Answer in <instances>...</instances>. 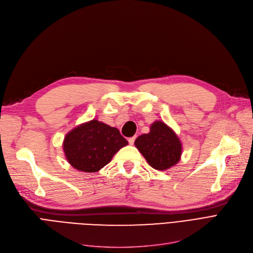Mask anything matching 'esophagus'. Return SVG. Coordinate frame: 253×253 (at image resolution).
I'll return each mask as SVG.
<instances>
[{"label":"esophagus","instance_id":"esophagus-1","mask_svg":"<svg viewBox=\"0 0 253 253\" xmlns=\"http://www.w3.org/2000/svg\"><path fill=\"white\" fill-rule=\"evenodd\" d=\"M135 138H136L135 136H133V137H130V138L128 139V141H129V144H131V145L133 144V143H134V140H135Z\"/></svg>","mask_w":253,"mask_h":253}]
</instances>
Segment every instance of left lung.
<instances>
[{
  "label": "left lung",
  "mask_w": 253,
  "mask_h": 253,
  "mask_svg": "<svg viewBox=\"0 0 253 253\" xmlns=\"http://www.w3.org/2000/svg\"><path fill=\"white\" fill-rule=\"evenodd\" d=\"M134 144L156 170H167L180 160L181 142L175 132L162 121L154 122L149 133L138 136Z\"/></svg>",
  "instance_id": "1"
}]
</instances>
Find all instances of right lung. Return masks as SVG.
I'll use <instances>...</instances> for the list:
<instances>
[{"mask_svg":"<svg viewBox=\"0 0 253 253\" xmlns=\"http://www.w3.org/2000/svg\"><path fill=\"white\" fill-rule=\"evenodd\" d=\"M127 144L117 128L91 120L65 135L63 152L74 168L90 173L109 164L114 155Z\"/></svg>","mask_w":253,"mask_h":253,"instance_id":"right-lung-1","label":"right lung"}]
</instances>
